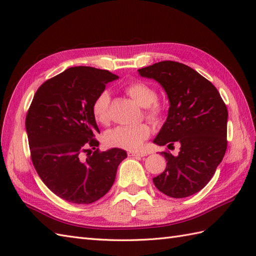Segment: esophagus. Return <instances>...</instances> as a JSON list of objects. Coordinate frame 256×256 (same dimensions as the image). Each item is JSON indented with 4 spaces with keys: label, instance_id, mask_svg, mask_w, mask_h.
<instances>
[{
    "label": "esophagus",
    "instance_id": "obj_1",
    "mask_svg": "<svg viewBox=\"0 0 256 256\" xmlns=\"http://www.w3.org/2000/svg\"><path fill=\"white\" fill-rule=\"evenodd\" d=\"M128 156L130 157H135V156L143 157V156H146V153H144V152H128Z\"/></svg>",
    "mask_w": 256,
    "mask_h": 256
}]
</instances>
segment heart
<instances>
[{
  "label": "heart",
  "instance_id": "heart-1",
  "mask_svg": "<svg viewBox=\"0 0 256 256\" xmlns=\"http://www.w3.org/2000/svg\"><path fill=\"white\" fill-rule=\"evenodd\" d=\"M126 94L140 106L146 108V116L152 121H157L162 114V106L157 102V92L150 84L144 81H134L125 86ZM110 100L108 91L103 90L96 96L92 103V114L98 123L106 125L110 122ZM150 130L148 124H138L133 126H118L112 128L106 135L108 145L116 148L136 150L144 140L150 136Z\"/></svg>",
  "mask_w": 256,
  "mask_h": 256
}]
</instances>
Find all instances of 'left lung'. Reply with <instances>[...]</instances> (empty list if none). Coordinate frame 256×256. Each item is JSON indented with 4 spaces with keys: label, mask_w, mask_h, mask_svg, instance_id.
I'll return each mask as SVG.
<instances>
[{
    "label": "left lung",
    "mask_w": 256,
    "mask_h": 256,
    "mask_svg": "<svg viewBox=\"0 0 256 256\" xmlns=\"http://www.w3.org/2000/svg\"><path fill=\"white\" fill-rule=\"evenodd\" d=\"M165 90L170 108L153 142L167 148L177 142V156L162 152L167 165L153 178L156 188L172 198L200 192L226 150L228 110L216 86L196 70L176 62H160L138 70Z\"/></svg>",
    "instance_id": "1"
}]
</instances>
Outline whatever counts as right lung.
Masks as SVG:
<instances>
[{
	"label": "right lung",
	"instance_id": "right-lung-1",
	"mask_svg": "<svg viewBox=\"0 0 256 256\" xmlns=\"http://www.w3.org/2000/svg\"><path fill=\"white\" fill-rule=\"evenodd\" d=\"M116 79L108 70L68 68L38 88L27 112L32 165L42 182L69 202L88 204L102 198L116 180L120 162L128 157L116 148L99 152L94 138L100 131L92 103Z\"/></svg>",
	"mask_w": 256,
	"mask_h": 256
}]
</instances>
